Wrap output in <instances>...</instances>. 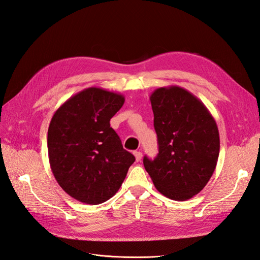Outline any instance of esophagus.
Listing matches in <instances>:
<instances>
[{
  "instance_id": "1",
  "label": "esophagus",
  "mask_w": 260,
  "mask_h": 260,
  "mask_svg": "<svg viewBox=\"0 0 260 260\" xmlns=\"http://www.w3.org/2000/svg\"><path fill=\"white\" fill-rule=\"evenodd\" d=\"M133 154H135V156H136V160H137V161H140L141 158H142V153H141L140 151H139V152L137 151V152H135Z\"/></svg>"
}]
</instances>
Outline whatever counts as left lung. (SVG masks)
Wrapping results in <instances>:
<instances>
[{"mask_svg":"<svg viewBox=\"0 0 260 260\" xmlns=\"http://www.w3.org/2000/svg\"><path fill=\"white\" fill-rule=\"evenodd\" d=\"M149 100L159 149L153 160L144 157L145 170L166 198L190 200L215 171L220 149L217 123L203 102L180 86L156 89Z\"/></svg>","mask_w":260,"mask_h":260,"instance_id":"1","label":"left lung"}]
</instances>
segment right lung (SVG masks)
<instances>
[{"instance_id": "1", "label": "right lung", "mask_w": 260, "mask_h": 260, "mask_svg": "<svg viewBox=\"0 0 260 260\" xmlns=\"http://www.w3.org/2000/svg\"><path fill=\"white\" fill-rule=\"evenodd\" d=\"M123 103L120 93L92 86L68 99L52 117L50 166L60 187L77 201L98 205L113 198L136 160L109 123Z\"/></svg>"}]
</instances>
